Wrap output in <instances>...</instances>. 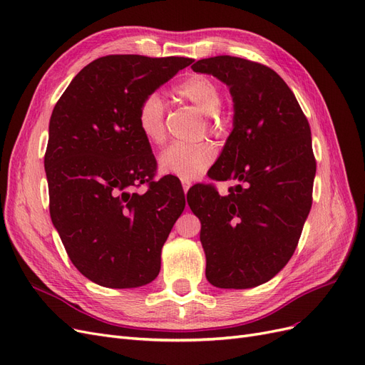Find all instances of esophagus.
<instances>
[{
  "label": "esophagus",
  "instance_id": "obj_1",
  "mask_svg": "<svg viewBox=\"0 0 365 365\" xmlns=\"http://www.w3.org/2000/svg\"><path fill=\"white\" fill-rule=\"evenodd\" d=\"M181 182H182V190H184V193L189 192V189L192 187V181H189V180H181Z\"/></svg>",
  "mask_w": 365,
  "mask_h": 365
}]
</instances>
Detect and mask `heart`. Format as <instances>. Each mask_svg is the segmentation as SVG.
I'll return each mask as SVG.
<instances>
[{
	"label": "heart",
	"instance_id": "1",
	"mask_svg": "<svg viewBox=\"0 0 365 365\" xmlns=\"http://www.w3.org/2000/svg\"><path fill=\"white\" fill-rule=\"evenodd\" d=\"M175 94L205 114L208 134L215 137L225 134L230 117L220 106L222 91L215 79L205 74H192L175 86ZM137 125L141 134L153 145H161L164 141V102L158 93H149L143 98L137 113ZM213 161L215 149L205 141L197 145L175 143L163 150L158 158V168L161 172L178 176L181 180H193L204 173Z\"/></svg>",
	"mask_w": 365,
	"mask_h": 365
}]
</instances>
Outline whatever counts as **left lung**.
Listing matches in <instances>:
<instances>
[{"label":"left lung","instance_id":"8db88e82","mask_svg":"<svg viewBox=\"0 0 365 365\" xmlns=\"http://www.w3.org/2000/svg\"><path fill=\"white\" fill-rule=\"evenodd\" d=\"M192 70L228 85L235 102L233 130L208 176L236 187L225 196L212 184L187 193L201 220L205 275L217 288H254L289 262L311 212V128L291 88L267 65L215 56Z\"/></svg>","mask_w":365,"mask_h":365}]
</instances>
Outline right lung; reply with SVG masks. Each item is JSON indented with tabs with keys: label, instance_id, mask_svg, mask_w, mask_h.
I'll list each match as a JSON object with an SVG mask.
<instances>
[{
	"label": "right lung",
	"instance_id": "obj_1",
	"mask_svg": "<svg viewBox=\"0 0 365 365\" xmlns=\"http://www.w3.org/2000/svg\"><path fill=\"white\" fill-rule=\"evenodd\" d=\"M189 58L109 54L82 68L53 109L46 165L50 216L70 260L105 288H138L160 272L161 248L185 207L178 180L157 170L137 125L145 96ZM141 183L148 190L131 192Z\"/></svg>",
	"mask_w": 365,
	"mask_h": 365
}]
</instances>
